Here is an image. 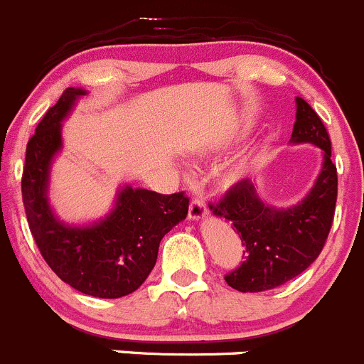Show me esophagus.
I'll list each match as a JSON object with an SVG mask.
<instances>
[{
  "label": "esophagus",
  "instance_id": "obj_1",
  "mask_svg": "<svg viewBox=\"0 0 364 364\" xmlns=\"http://www.w3.org/2000/svg\"><path fill=\"white\" fill-rule=\"evenodd\" d=\"M207 215H208V208L201 198H194V200H191L189 218L193 219V221H200V219L207 218Z\"/></svg>",
  "mask_w": 364,
  "mask_h": 364
}]
</instances>
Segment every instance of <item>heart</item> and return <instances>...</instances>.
Wrapping results in <instances>:
<instances>
[{"label": "heart", "mask_w": 364, "mask_h": 364, "mask_svg": "<svg viewBox=\"0 0 364 364\" xmlns=\"http://www.w3.org/2000/svg\"><path fill=\"white\" fill-rule=\"evenodd\" d=\"M250 168H251V159L239 161V163H235L228 171H226L225 177H223V182L228 183V186L230 183H235L237 181H240L247 171H250Z\"/></svg>", "instance_id": "obj_1"}]
</instances>
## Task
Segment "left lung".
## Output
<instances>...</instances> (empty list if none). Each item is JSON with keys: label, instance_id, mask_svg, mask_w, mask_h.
<instances>
[{"label": "left lung", "instance_id": "obj_1", "mask_svg": "<svg viewBox=\"0 0 364 364\" xmlns=\"http://www.w3.org/2000/svg\"><path fill=\"white\" fill-rule=\"evenodd\" d=\"M294 143H313L323 152L315 186L304 200L289 208L264 203L251 181L233 183L210 210L235 226L246 257L225 276L239 292H264L290 282L306 271L323 250L333 226L338 196L336 166L331 161V138L318 114L297 97Z\"/></svg>", "mask_w": 364, "mask_h": 364}]
</instances>
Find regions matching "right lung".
<instances>
[{"instance_id": "1", "label": "right lung", "mask_w": 364, "mask_h": 364, "mask_svg": "<svg viewBox=\"0 0 364 364\" xmlns=\"http://www.w3.org/2000/svg\"><path fill=\"white\" fill-rule=\"evenodd\" d=\"M85 93L81 88L65 90L35 129L21 181L23 203L38 251L61 282L86 296L117 299L149 278L161 239L186 219L189 198L125 186L102 221L90 226L61 223L49 207V170L61 149V122Z\"/></svg>"}]
</instances>
